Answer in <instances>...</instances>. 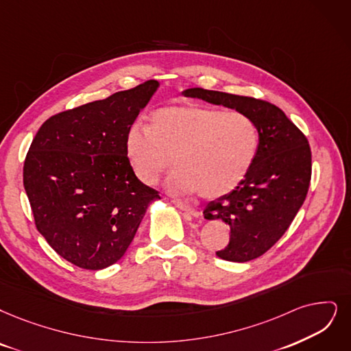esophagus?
Wrapping results in <instances>:
<instances>
[{"label":"esophagus","instance_id":"esophagus-1","mask_svg":"<svg viewBox=\"0 0 351 351\" xmlns=\"http://www.w3.org/2000/svg\"><path fill=\"white\" fill-rule=\"evenodd\" d=\"M173 203L176 204V207H178L180 210H183V212H186L187 215H190V216H193V217H197L199 216V212L195 208H193V207H190V206H187V204H184V203H181V202H178V200H173Z\"/></svg>","mask_w":351,"mask_h":351}]
</instances>
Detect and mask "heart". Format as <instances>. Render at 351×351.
Wrapping results in <instances>:
<instances>
[{
    "label": "heart",
    "instance_id": "1",
    "mask_svg": "<svg viewBox=\"0 0 351 351\" xmlns=\"http://www.w3.org/2000/svg\"><path fill=\"white\" fill-rule=\"evenodd\" d=\"M258 144V128L246 114L184 104L157 109L148 128L132 127L125 138V154L143 184H156L173 158L177 168L167 189L177 195L200 193L212 200L246 178Z\"/></svg>",
    "mask_w": 351,
    "mask_h": 351
}]
</instances>
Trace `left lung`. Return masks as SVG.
I'll list each match as a JSON object with an SVG mask.
<instances>
[{"instance_id": "left-lung-1", "label": "left lung", "mask_w": 351, "mask_h": 351, "mask_svg": "<svg viewBox=\"0 0 351 351\" xmlns=\"http://www.w3.org/2000/svg\"><path fill=\"white\" fill-rule=\"evenodd\" d=\"M181 95L242 112L256 125L259 144L246 178L233 191L210 202L203 212L206 220H220L230 228L229 245L216 252L219 258L256 259L281 239L306 197L311 180L306 138L269 102L203 88H190Z\"/></svg>"}]
</instances>
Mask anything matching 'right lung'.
<instances>
[{
	"label": "right lung",
	"mask_w": 351,
	"mask_h": 351,
	"mask_svg": "<svg viewBox=\"0 0 351 351\" xmlns=\"http://www.w3.org/2000/svg\"><path fill=\"white\" fill-rule=\"evenodd\" d=\"M160 88L148 80L49 118L24 161V189L37 230L79 268L118 262L158 193L130 167L125 138Z\"/></svg>",
	"instance_id": "add662e5"
}]
</instances>
